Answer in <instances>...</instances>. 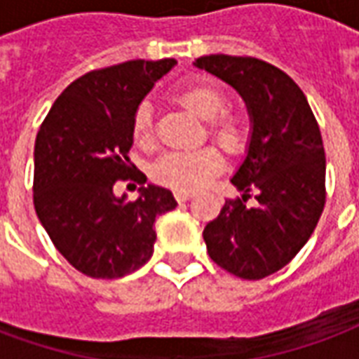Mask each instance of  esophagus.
<instances>
[{"label": "esophagus", "instance_id": "esophagus-1", "mask_svg": "<svg viewBox=\"0 0 359 359\" xmlns=\"http://www.w3.org/2000/svg\"><path fill=\"white\" fill-rule=\"evenodd\" d=\"M174 197H176L177 203H185V201L193 198V193H189V191H176V193H174Z\"/></svg>", "mask_w": 359, "mask_h": 359}]
</instances>
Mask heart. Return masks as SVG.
<instances>
[{"mask_svg":"<svg viewBox=\"0 0 359 359\" xmlns=\"http://www.w3.org/2000/svg\"><path fill=\"white\" fill-rule=\"evenodd\" d=\"M174 95L180 103L210 122V135L227 153H239L248 141V126L245 118L235 114H222L227 97L218 83L187 82L176 88ZM132 133L141 147H153L154 124L153 107L149 101L137 104L132 116ZM224 168V154L216 147H201L195 151H174L162 154L153 166V177L162 185L176 191H197Z\"/></svg>","mask_w":359,"mask_h":359,"instance_id":"obj_1","label":"heart"}]
</instances>
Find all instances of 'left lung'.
<instances>
[{
  "mask_svg": "<svg viewBox=\"0 0 359 359\" xmlns=\"http://www.w3.org/2000/svg\"><path fill=\"white\" fill-rule=\"evenodd\" d=\"M195 67L218 76L247 103L252 124L247 156L227 198L203 231L219 268L241 279L276 273L298 255L325 206V151L308 99L294 80L255 57L206 55ZM257 203L246 205L250 193Z\"/></svg>",
  "mask_w": 359,
  "mask_h": 359,
  "instance_id": "left-lung-1",
  "label": "left lung"
}]
</instances>
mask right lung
Wrapping results in <instances>:
<instances>
[{
	"label": "right lung",
	"mask_w": 359,
	"mask_h": 359,
	"mask_svg": "<svg viewBox=\"0 0 359 359\" xmlns=\"http://www.w3.org/2000/svg\"><path fill=\"white\" fill-rule=\"evenodd\" d=\"M174 59L126 61L70 83L47 112L34 145V206L70 266L116 279L153 256L154 219L177 206L172 191L147 185L140 197L114 195L118 180L145 183L128 153L132 116Z\"/></svg>",
	"instance_id": "right-lung-1"
}]
</instances>
